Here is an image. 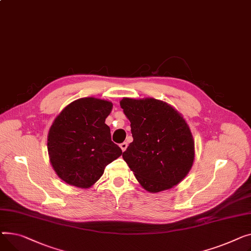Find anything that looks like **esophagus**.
Listing matches in <instances>:
<instances>
[{
    "label": "esophagus",
    "mask_w": 251,
    "mask_h": 251,
    "mask_svg": "<svg viewBox=\"0 0 251 251\" xmlns=\"http://www.w3.org/2000/svg\"><path fill=\"white\" fill-rule=\"evenodd\" d=\"M120 147H121V149H122V151H123V152H125V151L126 150V148H127V143L124 142V143H122V144L120 145Z\"/></svg>",
    "instance_id": "obj_1"
}]
</instances>
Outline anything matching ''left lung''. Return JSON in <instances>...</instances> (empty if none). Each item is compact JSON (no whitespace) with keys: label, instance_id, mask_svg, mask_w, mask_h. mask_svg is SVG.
Segmentation results:
<instances>
[{"label":"left lung","instance_id":"8db88e82","mask_svg":"<svg viewBox=\"0 0 251 251\" xmlns=\"http://www.w3.org/2000/svg\"><path fill=\"white\" fill-rule=\"evenodd\" d=\"M132 141L123 158L140 184L150 193L177 185L195 160V142L182 115L154 98H123Z\"/></svg>","mask_w":251,"mask_h":251}]
</instances>
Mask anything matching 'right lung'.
I'll return each instance as SVG.
<instances>
[{
  "label": "right lung",
  "mask_w": 251,
  "mask_h": 251,
  "mask_svg": "<svg viewBox=\"0 0 251 251\" xmlns=\"http://www.w3.org/2000/svg\"><path fill=\"white\" fill-rule=\"evenodd\" d=\"M111 110L110 101L86 97L70 103L54 119L48 151L53 170L66 183L92 186L105 166L123 154L105 124Z\"/></svg>",
  "instance_id": "add662e5"
}]
</instances>
